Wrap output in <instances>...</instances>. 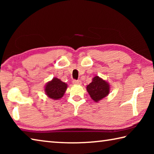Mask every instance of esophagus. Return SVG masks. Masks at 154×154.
Masks as SVG:
<instances>
[{"instance_id":"esophagus-1","label":"esophagus","mask_w":154,"mask_h":154,"mask_svg":"<svg viewBox=\"0 0 154 154\" xmlns=\"http://www.w3.org/2000/svg\"><path fill=\"white\" fill-rule=\"evenodd\" d=\"M72 83L75 85H82V82L80 80H73Z\"/></svg>"}]
</instances>
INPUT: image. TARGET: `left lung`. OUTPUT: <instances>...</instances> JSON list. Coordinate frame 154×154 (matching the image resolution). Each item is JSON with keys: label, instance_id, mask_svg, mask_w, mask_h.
<instances>
[{"label": "left lung", "instance_id": "obj_1", "mask_svg": "<svg viewBox=\"0 0 154 154\" xmlns=\"http://www.w3.org/2000/svg\"><path fill=\"white\" fill-rule=\"evenodd\" d=\"M86 89L90 97L96 103H98L103 98L109 95L110 85L105 80L98 76H95L92 82L87 85Z\"/></svg>", "mask_w": 154, "mask_h": 154}]
</instances>
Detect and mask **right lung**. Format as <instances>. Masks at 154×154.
<instances>
[{"label":"right lung","instance_id":"add662e5","mask_svg":"<svg viewBox=\"0 0 154 154\" xmlns=\"http://www.w3.org/2000/svg\"><path fill=\"white\" fill-rule=\"evenodd\" d=\"M67 87L68 85L66 83L62 82L58 78L54 77L45 85V94L53 100H59L64 96Z\"/></svg>","mask_w":154,"mask_h":154}]
</instances>
